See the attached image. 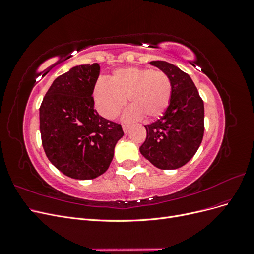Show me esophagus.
I'll use <instances>...</instances> for the list:
<instances>
[{"label": "esophagus", "mask_w": 254, "mask_h": 254, "mask_svg": "<svg viewBox=\"0 0 254 254\" xmlns=\"http://www.w3.org/2000/svg\"><path fill=\"white\" fill-rule=\"evenodd\" d=\"M128 129H129V125H127V124H123V130H124V132H125V133L128 131Z\"/></svg>", "instance_id": "esophagus-1"}]
</instances>
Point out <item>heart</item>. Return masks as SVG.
Returning <instances> with one entry per match:
<instances>
[{
	"label": "heart",
	"instance_id": "1",
	"mask_svg": "<svg viewBox=\"0 0 254 254\" xmlns=\"http://www.w3.org/2000/svg\"><path fill=\"white\" fill-rule=\"evenodd\" d=\"M172 93V81L166 73L140 67L114 71L111 80L98 79L94 89L97 109L108 119L117 117L126 98L131 106L128 117L160 118L171 104Z\"/></svg>",
	"mask_w": 254,
	"mask_h": 254
}]
</instances>
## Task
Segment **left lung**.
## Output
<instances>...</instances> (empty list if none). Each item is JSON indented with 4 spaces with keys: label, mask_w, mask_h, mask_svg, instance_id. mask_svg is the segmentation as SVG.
I'll use <instances>...</instances> for the list:
<instances>
[{
    "label": "left lung",
    "mask_w": 254,
    "mask_h": 254,
    "mask_svg": "<svg viewBox=\"0 0 254 254\" xmlns=\"http://www.w3.org/2000/svg\"><path fill=\"white\" fill-rule=\"evenodd\" d=\"M171 78V104L156 122L145 125L146 140L140 151L160 170L187 164L200 146L204 132V106L190 75L162 60L150 61Z\"/></svg>",
    "instance_id": "obj_1"
}]
</instances>
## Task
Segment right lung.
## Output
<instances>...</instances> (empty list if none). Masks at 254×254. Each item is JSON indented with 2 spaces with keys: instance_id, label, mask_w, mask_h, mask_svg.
Masks as SVG:
<instances>
[{
  "instance_id": "1",
  "label": "right lung",
  "mask_w": 254,
  "mask_h": 254,
  "mask_svg": "<svg viewBox=\"0 0 254 254\" xmlns=\"http://www.w3.org/2000/svg\"><path fill=\"white\" fill-rule=\"evenodd\" d=\"M101 67L81 64L58 76L40 106V133L50 162L67 177L90 180L103 175L114 147L124 135L122 125L102 118L92 96Z\"/></svg>"
}]
</instances>
